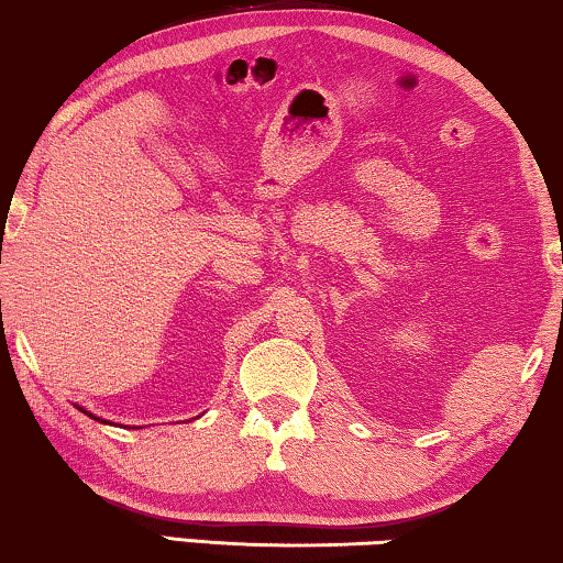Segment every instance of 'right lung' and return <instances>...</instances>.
<instances>
[{"label":"right lung","instance_id":"1","mask_svg":"<svg viewBox=\"0 0 563 563\" xmlns=\"http://www.w3.org/2000/svg\"><path fill=\"white\" fill-rule=\"evenodd\" d=\"M89 415V412H87ZM89 418H95V415H89ZM95 420H99V418H95Z\"/></svg>","mask_w":563,"mask_h":563}]
</instances>
